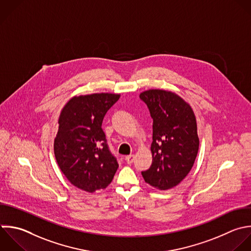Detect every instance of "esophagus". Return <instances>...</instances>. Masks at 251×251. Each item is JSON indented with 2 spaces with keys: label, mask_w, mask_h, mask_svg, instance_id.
Wrapping results in <instances>:
<instances>
[{
  "label": "esophagus",
  "mask_w": 251,
  "mask_h": 251,
  "mask_svg": "<svg viewBox=\"0 0 251 251\" xmlns=\"http://www.w3.org/2000/svg\"><path fill=\"white\" fill-rule=\"evenodd\" d=\"M134 160V155H128V156H126V161L127 164H131Z\"/></svg>",
  "instance_id": "obj_1"
}]
</instances>
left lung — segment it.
Masks as SVG:
<instances>
[{
  "label": "left lung",
  "mask_w": 251,
  "mask_h": 251,
  "mask_svg": "<svg viewBox=\"0 0 251 251\" xmlns=\"http://www.w3.org/2000/svg\"><path fill=\"white\" fill-rule=\"evenodd\" d=\"M139 97L153 119L152 165L141 175L155 188H173L188 175L198 153L195 115L189 104L171 91L150 89Z\"/></svg>",
  "instance_id": "1"
}]
</instances>
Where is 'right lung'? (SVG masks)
<instances>
[{
	"label": "right lung",
	"instance_id": "add662e5",
	"mask_svg": "<svg viewBox=\"0 0 251 251\" xmlns=\"http://www.w3.org/2000/svg\"><path fill=\"white\" fill-rule=\"evenodd\" d=\"M120 96L112 93L75 96L61 112L54 141L55 157L71 183L84 191L106 188L119 168L109 150L102 123Z\"/></svg>",
	"mask_w": 251,
	"mask_h": 251
}]
</instances>
